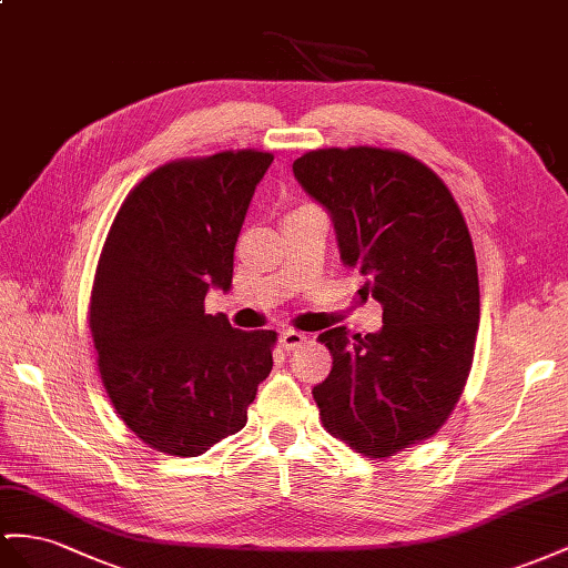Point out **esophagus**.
<instances>
[{
    "label": "esophagus",
    "instance_id": "34e87169",
    "mask_svg": "<svg viewBox=\"0 0 568 568\" xmlns=\"http://www.w3.org/2000/svg\"><path fill=\"white\" fill-rule=\"evenodd\" d=\"M304 343H307V336H304L302 331L287 328L281 333V345L285 347V351H297V347H302Z\"/></svg>",
    "mask_w": 568,
    "mask_h": 568
}]
</instances>
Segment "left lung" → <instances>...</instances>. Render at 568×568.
<instances>
[{
	"instance_id": "1",
	"label": "left lung",
	"mask_w": 568,
	"mask_h": 568,
	"mask_svg": "<svg viewBox=\"0 0 568 568\" xmlns=\"http://www.w3.org/2000/svg\"><path fill=\"white\" fill-rule=\"evenodd\" d=\"M297 182L331 213L359 293L384 326L318 333L333 355L314 400L326 432L367 458L429 439L468 382L479 324L477 261L468 225L439 174L417 158L372 145L318 149L293 163Z\"/></svg>"
}]
</instances>
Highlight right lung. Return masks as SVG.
I'll use <instances>...</instances> for the list:
<instances>
[{
	"label": "right lung",
	"mask_w": 568,
	"mask_h": 568,
	"mask_svg": "<svg viewBox=\"0 0 568 568\" xmlns=\"http://www.w3.org/2000/svg\"><path fill=\"white\" fill-rule=\"evenodd\" d=\"M273 155L223 151L153 170L129 192L98 258L89 326L100 379L143 444L201 456L246 425L273 367L275 331L232 328L206 314L230 290L254 189Z\"/></svg>",
	"instance_id": "1"
}]
</instances>
